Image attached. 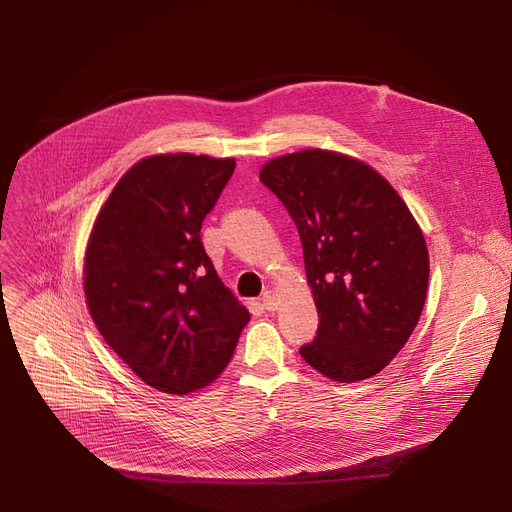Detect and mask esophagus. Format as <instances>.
<instances>
[{"instance_id": "34e87169", "label": "esophagus", "mask_w": 512, "mask_h": 512, "mask_svg": "<svg viewBox=\"0 0 512 512\" xmlns=\"http://www.w3.org/2000/svg\"><path fill=\"white\" fill-rule=\"evenodd\" d=\"M261 305H263V309H267V311H274V309L278 307L276 294H274L272 290H265V292L261 294Z\"/></svg>"}]
</instances>
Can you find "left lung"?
<instances>
[{"label": "left lung", "instance_id": "8db88e82", "mask_svg": "<svg viewBox=\"0 0 512 512\" xmlns=\"http://www.w3.org/2000/svg\"><path fill=\"white\" fill-rule=\"evenodd\" d=\"M259 180L297 224L319 326L301 357L326 378L382 371L423 311L429 255L409 207L359 159L305 149L276 157Z\"/></svg>", "mask_w": 512, "mask_h": 512}]
</instances>
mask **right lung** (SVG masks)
<instances>
[{
  "mask_svg": "<svg viewBox=\"0 0 512 512\" xmlns=\"http://www.w3.org/2000/svg\"><path fill=\"white\" fill-rule=\"evenodd\" d=\"M236 161L193 153L134 164L101 207L85 257L89 313L155 390L195 392L230 363L249 311L222 284L201 224Z\"/></svg>",
  "mask_w": 512,
  "mask_h": 512,
  "instance_id": "add662e5",
  "label": "right lung"
}]
</instances>
